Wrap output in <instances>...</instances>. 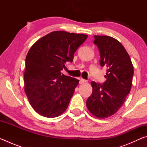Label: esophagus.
Masks as SVG:
<instances>
[{"instance_id":"34e87169","label":"esophagus","mask_w":147,"mask_h":147,"mask_svg":"<svg viewBox=\"0 0 147 147\" xmlns=\"http://www.w3.org/2000/svg\"><path fill=\"white\" fill-rule=\"evenodd\" d=\"M86 82H87L86 80H84L83 78H80V84H84V83H86Z\"/></svg>"}]
</instances>
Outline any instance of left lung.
Listing matches in <instances>:
<instances>
[{
  "label": "left lung",
  "mask_w": 147,
  "mask_h": 147,
  "mask_svg": "<svg viewBox=\"0 0 147 147\" xmlns=\"http://www.w3.org/2000/svg\"><path fill=\"white\" fill-rule=\"evenodd\" d=\"M100 66L107 69L102 84L91 82L93 92L86 101L88 110L96 117L106 118L115 114L130 93L134 67L130 56L120 42L107 36H94Z\"/></svg>",
  "instance_id": "8db88e82"
}]
</instances>
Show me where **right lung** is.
Here are the masks:
<instances>
[{
    "mask_svg": "<svg viewBox=\"0 0 147 147\" xmlns=\"http://www.w3.org/2000/svg\"><path fill=\"white\" fill-rule=\"evenodd\" d=\"M85 34L55 31L36 41L25 60L24 91L39 115L53 118L67 108L79 80L61 74L66 61L88 38Z\"/></svg>",
    "mask_w": 147,
    "mask_h": 147,
    "instance_id": "1",
    "label": "right lung"
}]
</instances>
